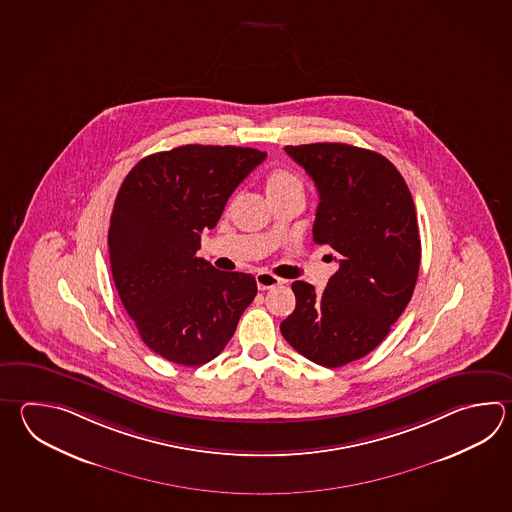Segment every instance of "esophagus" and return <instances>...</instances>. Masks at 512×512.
Returning a JSON list of instances; mask_svg holds the SVG:
<instances>
[{
	"mask_svg": "<svg viewBox=\"0 0 512 512\" xmlns=\"http://www.w3.org/2000/svg\"><path fill=\"white\" fill-rule=\"evenodd\" d=\"M255 281H257V286H259V290H262V292H264V290H272L275 286L282 284V279L268 272L257 273V275H255Z\"/></svg>",
	"mask_w": 512,
	"mask_h": 512,
	"instance_id": "obj_1",
	"label": "esophagus"
}]
</instances>
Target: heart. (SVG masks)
Returning <instances> with one entry per match:
<instances>
[{
	"label": "heart",
	"mask_w": 512,
	"mask_h": 512,
	"mask_svg": "<svg viewBox=\"0 0 512 512\" xmlns=\"http://www.w3.org/2000/svg\"><path fill=\"white\" fill-rule=\"evenodd\" d=\"M266 191L270 199L281 197V195H292V193L303 195V180L288 169H275L266 180Z\"/></svg>",
	"instance_id": "heart-1"
}]
</instances>
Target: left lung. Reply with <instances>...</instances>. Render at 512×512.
Returning <instances> with one entry per match:
<instances>
[{"mask_svg": "<svg viewBox=\"0 0 512 512\" xmlns=\"http://www.w3.org/2000/svg\"><path fill=\"white\" fill-rule=\"evenodd\" d=\"M319 191L313 242L339 270L323 293L295 281V310L282 337L317 365L370 354L407 308L421 261L418 219L405 178L388 158L348 144L286 146Z\"/></svg>", "mask_w": 512, "mask_h": 512, "instance_id": "left-lung-1", "label": "left lung"}]
</instances>
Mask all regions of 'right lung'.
Listing matches in <instances>:
<instances>
[{
	"label": "right lung",
	"instance_id": "obj_1",
	"mask_svg": "<svg viewBox=\"0 0 512 512\" xmlns=\"http://www.w3.org/2000/svg\"><path fill=\"white\" fill-rule=\"evenodd\" d=\"M264 158L253 147L189 144L142 158L120 186L107 239L116 292L142 341L171 363L215 359L257 295L253 275L220 272L197 251Z\"/></svg>",
	"mask_w": 512,
	"mask_h": 512
}]
</instances>
